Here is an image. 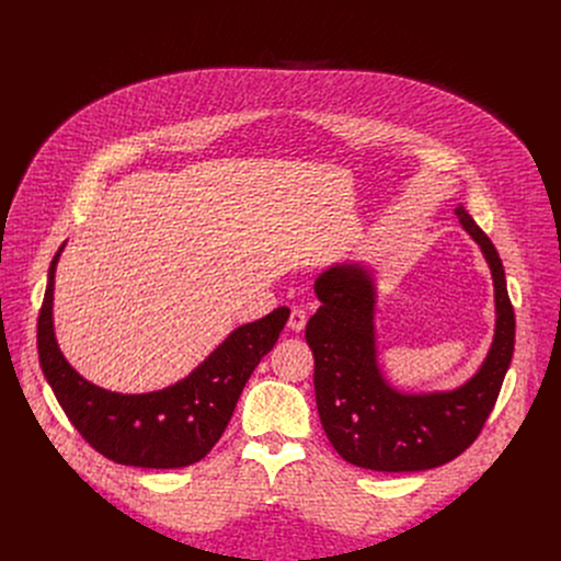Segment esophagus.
<instances>
[{"instance_id":"esophagus-1","label":"esophagus","mask_w":561,"mask_h":561,"mask_svg":"<svg viewBox=\"0 0 561 561\" xmlns=\"http://www.w3.org/2000/svg\"><path fill=\"white\" fill-rule=\"evenodd\" d=\"M304 327H306V312L301 308H293L288 317V329L295 333H301Z\"/></svg>"}]
</instances>
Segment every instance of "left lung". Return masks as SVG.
<instances>
[{"label":"left lung","mask_w":561,"mask_h":561,"mask_svg":"<svg viewBox=\"0 0 561 561\" xmlns=\"http://www.w3.org/2000/svg\"><path fill=\"white\" fill-rule=\"evenodd\" d=\"M455 215L482 251L495 288V333L477 373L453 390L394 388L377 353V277L366 262H342L314 279L322 306L308 319L317 411L333 448L359 468L413 472L461 455L489 420L515 348V312L489 234L457 204Z\"/></svg>","instance_id":"1"}]
</instances>
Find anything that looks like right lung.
<instances>
[{"label": "right lung", "instance_id": "1", "mask_svg": "<svg viewBox=\"0 0 561 561\" xmlns=\"http://www.w3.org/2000/svg\"><path fill=\"white\" fill-rule=\"evenodd\" d=\"M48 268L37 322V351L46 381L70 424L104 457L137 468H184L204 459L226 431L237 399L260 359L271 353L290 310L275 308L237 327L184 379L152 392H115L79 375L64 357L53 327L55 271Z\"/></svg>", "mask_w": 561, "mask_h": 561}]
</instances>
